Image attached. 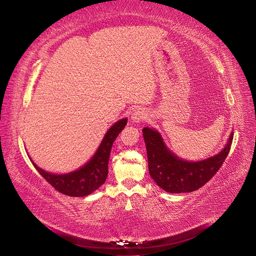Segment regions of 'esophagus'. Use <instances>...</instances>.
Wrapping results in <instances>:
<instances>
[{"label": "esophagus", "mask_w": 256, "mask_h": 256, "mask_svg": "<svg viewBox=\"0 0 256 256\" xmlns=\"http://www.w3.org/2000/svg\"><path fill=\"white\" fill-rule=\"evenodd\" d=\"M146 116H147V114L144 110L136 109L134 111L132 114H131V120H132V122L136 124H140L143 120L146 118Z\"/></svg>", "instance_id": "esophagus-1"}]
</instances>
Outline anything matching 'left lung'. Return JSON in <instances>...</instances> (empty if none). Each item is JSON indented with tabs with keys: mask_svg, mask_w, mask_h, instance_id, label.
I'll return each instance as SVG.
<instances>
[{
	"mask_svg": "<svg viewBox=\"0 0 256 256\" xmlns=\"http://www.w3.org/2000/svg\"><path fill=\"white\" fill-rule=\"evenodd\" d=\"M233 136L234 132H230L226 146L214 156L188 161L180 158L168 148L157 129L145 127L143 138L150 175L161 189L168 193L196 191L218 172L230 152Z\"/></svg>",
	"mask_w": 256,
	"mask_h": 256,
	"instance_id": "left-lung-1",
	"label": "left lung"
}]
</instances>
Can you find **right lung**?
I'll return each mask as SVG.
<instances>
[{"instance_id":"add662e5","label":"right lung","mask_w":256,"mask_h":256,"mask_svg":"<svg viewBox=\"0 0 256 256\" xmlns=\"http://www.w3.org/2000/svg\"><path fill=\"white\" fill-rule=\"evenodd\" d=\"M126 124L127 118H122L114 122L108 129L92 157L86 164L72 172L64 174L50 173L38 166L30 158V160L38 173L58 192L69 196H86L104 184L108 177V164L113 142L125 128Z\"/></svg>"}]
</instances>
